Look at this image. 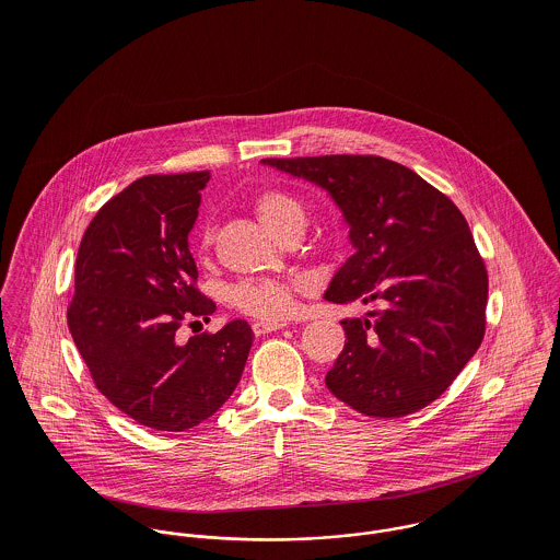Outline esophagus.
Instances as JSON below:
<instances>
[{
	"mask_svg": "<svg viewBox=\"0 0 560 560\" xmlns=\"http://www.w3.org/2000/svg\"><path fill=\"white\" fill-rule=\"evenodd\" d=\"M287 325H289L287 320H254L252 329H254L256 336H262V334H269V331H278V329H282Z\"/></svg>",
	"mask_w": 560,
	"mask_h": 560,
	"instance_id": "esophagus-1",
	"label": "esophagus"
}]
</instances>
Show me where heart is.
<instances>
[{
  "instance_id": "1",
  "label": "heart",
  "mask_w": 560,
  "mask_h": 560,
  "mask_svg": "<svg viewBox=\"0 0 560 560\" xmlns=\"http://www.w3.org/2000/svg\"><path fill=\"white\" fill-rule=\"evenodd\" d=\"M256 215L273 233L289 218H304L302 205L278 189L262 191L256 198ZM213 229L207 226L202 233V245H211ZM298 282L284 278H247L231 289V304L258 319H280L291 313Z\"/></svg>"
}]
</instances>
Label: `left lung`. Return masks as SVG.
I'll return each instance as SVG.
<instances>
[{"label":"left lung","instance_id":"1","mask_svg":"<svg viewBox=\"0 0 560 560\" xmlns=\"http://www.w3.org/2000/svg\"><path fill=\"white\" fill-rule=\"evenodd\" d=\"M329 194L353 254L327 284L334 304H377L342 319L345 349L325 375L360 413L399 418L438 399L485 334L487 271L462 211L397 161L373 155L262 160Z\"/></svg>","mask_w":560,"mask_h":560}]
</instances>
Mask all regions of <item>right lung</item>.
Here are the masks:
<instances>
[{
	"instance_id": "obj_1",
	"label": "right lung",
	"mask_w": 560,
	"mask_h": 560,
	"mask_svg": "<svg viewBox=\"0 0 560 560\" xmlns=\"http://www.w3.org/2000/svg\"><path fill=\"white\" fill-rule=\"evenodd\" d=\"M209 172L142 176L107 200L83 233L69 329L98 393L155 431L211 418L240 384L254 340L245 320L178 340L209 319L189 233ZM198 323V320H196Z\"/></svg>"
}]
</instances>
